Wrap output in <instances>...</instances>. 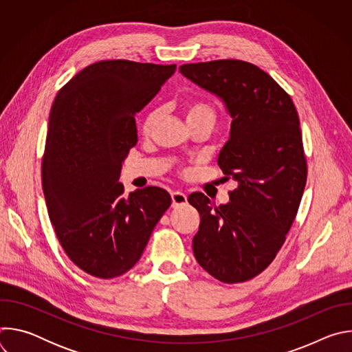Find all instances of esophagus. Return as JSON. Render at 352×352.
Wrapping results in <instances>:
<instances>
[{"label":"esophagus","mask_w":352,"mask_h":352,"mask_svg":"<svg viewBox=\"0 0 352 352\" xmlns=\"http://www.w3.org/2000/svg\"><path fill=\"white\" fill-rule=\"evenodd\" d=\"M171 199H173V208H178V206H182L188 202V197H186V193L182 192V190H174L171 193Z\"/></svg>","instance_id":"obj_1"}]
</instances>
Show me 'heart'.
<instances>
[{"label":"heart","mask_w":352,"mask_h":352,"mask_svg":"<svg viewBox=\"0 0 352 352\" xmlns=\"http://www.w3.org/2000/svg\"><path fill=\"white\" fill-rule=\"evenodd\" d=\"M185 117L188 121V125L193 122H200V121H206L214 125L216 122V110L213 109L212 104L208 102H204V100H195V102H190L185 106ZM159 118V111L152 110L150 111L142 124V131L143 133H150L152 128L155 126L156 121Z\"/></svg>","instance_id":"heart-1"}]
</instances>
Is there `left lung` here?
<instances>
[{
    "instance_id": "left-lung-1",
    "label": "left lung",
    "mask_w": 352,
    "mask_h": 352,
    "mask_svg": "<svg viewBox=\"0 0 352 352\" xmlns=\"http://www.w3.org/2000/svg\"><path fill=\"white\" fill-rule=\"evenodd\" d=\"M179 72L219 96L232 121L219 167L238 186L216 206L200 192L192 246L197 263L221 283H243L276 258L302 197L308 167L296 109L265 71L239 60L185 64Z\"/></svg>"
}]
</instances>
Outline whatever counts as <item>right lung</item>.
<instances>
[{
	"label": "right lung",
	"mask_w": 352,
	"mask_h": 352,
	"mask_svg": "<svg viewBox=\"0 0 352 352\" xmlns=\"http://www.w3.org/2000/svg\"><path fill=\"white\" fill-rule=\"evenodd\" d=\"M177 65L94 63L65 83L50 111L41 185L50 221L85 273L114 278L140 259L170 193L146 186L124 196L122 162L138 142L135 114Z\"/></svg>",
	"instance_id": "obj_1"
}]
</instances>
